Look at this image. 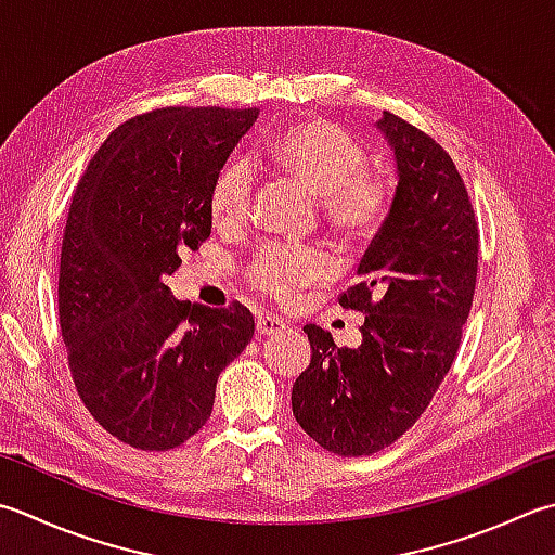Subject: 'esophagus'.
I'll return each instance as SVG.
<instances>
[{
    "label": "esophagus",
    "mask_w": 555,
    "mask_h": 555,
    "mask_svg": "<svg viewBox=\"0 0 555 555\" xmlns=\"http://www.w3.org/2000/svg\"><path fill=\"white\" fill-rule=\"evenodd\" d=\"M286 324L281 322L279 318H271V314H262V318H257V334L259 336H269V334H279L284 332Z\"/></svg>",
    "instance_id": "esophagus-1"
}]
</instances>
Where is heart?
<instances>
[{"mask_svg": "<svg viewBox=\"0 0 555 555\" xmlns=\"http://www.w3.org/2000/svg\"><path fill=\"white\" fill-rule=\"evenodd\" d=\"M269 160L320 197L324 223L346 241L373 235L392 211L397 190L392 172L365 166L367 154L361 141L327 119L288 127L269 146ZM253 163L241 156L225 160L209 192L214 223L221 228L243 225L253 211ZM332 269V257L322 247L267 243L247 264V281L262 296L291 302L300 288L327 279Z\"/></svg>", "mask_w": 555, "mask_h": 555, "instance_id": "b5f03b06", "label": "heart"}]
</instances>
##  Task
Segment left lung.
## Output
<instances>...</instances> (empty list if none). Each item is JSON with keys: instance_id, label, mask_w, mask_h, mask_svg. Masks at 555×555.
I'll return each instance as SVG.
<instances>
[{"instance_id": "1", "label": "left lung", "mask_w": 555, "mask_h": 555, "mask_svg": "<svg viewBox=\"0 0 555 555\" xmlns=\"http://www.w3.org/2000/svg\"><path fill=\"white\" fill-rule=\"evenodd\" d=\"M377 127L395 149L392 211L339 306L365 314L358 349L308 324L312 361L291 392L293 416L327 452L363 457L397 442L428 409L457 358L479 271V223L457 166L399 115Z\"/></svg>"}]
</instances>
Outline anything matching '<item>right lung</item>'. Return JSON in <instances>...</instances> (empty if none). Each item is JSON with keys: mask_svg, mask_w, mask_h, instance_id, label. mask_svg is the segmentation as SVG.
Segmentation results:
<instances>
[{"mask_svg": "<svg viewBox=\"0 0 555 555\" xmlns=\"http://www.w3.org/2000/svg\"><path fill=\"white\" fill-rule=\"evenodd\" d=\"M257 107H158L119 125L72 197L60 255V327L86 409L137 450L190 440L255 318L176 300L166 276L211 235L216 172Z\"/></svg>", "mask_w": 555, "mask_h": 555, "instance_id": "right-lung-1", "label": "right lung"}]
</instances>
